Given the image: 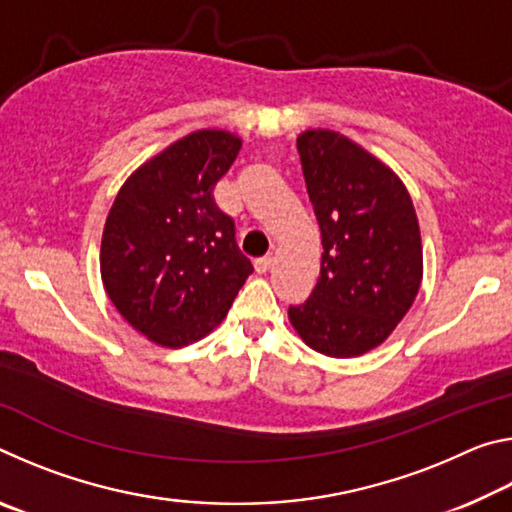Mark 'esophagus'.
I'll return each mask as SVG.
<instances>
[{"mask_svg":"<svg viewBox=\"0 0 512 512\" xmlns=\"http://www.w3.org/2000/svg\"><path fill=\"white\" fill-rule=\"evenodd\" d=\"M273 266V255H264V257H259V259H255V268H257V273H266L268 268Z\"/></svg>","mask_w":512,"mask_h":512,"instance_id":"1","label":"esophagus"}]
</instances>
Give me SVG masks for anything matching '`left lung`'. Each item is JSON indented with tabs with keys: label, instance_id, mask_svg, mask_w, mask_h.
<instances>
[{
	"label": "left lung",
	"instance_id": "8db88e82",
	"mask_svg": "<svg viewBox=\"0 0 512 512\" xmlns=\"http://www.w3.org/2000/svg\"><path fill=\"white\" fill-rule=\"evenodd\" d=\"M298 153L323 257L314 291L289 307V320L311 350L361 357L391 336L418 296V216L397 173L350 137L305 131Z\"/></svg>",
	"mask_w": 512,
	"mask_h": 512
}]
</instances>
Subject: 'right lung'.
Wrapping results in <instances>:
<instances>
[{
	"instance_id": "1",
	"label": "right lung",
	"mask_w": 512,
	"mask_h": 512,
	"mask_svg": "<svg viewBox=\"0 0 512 512\" xmlns=\"http://www.w3.org/2000/svg\"><path fill=\"white\" fill-rule=\"evenodd\" d=\"M241 140L205 128L153 155L121 185L101 237V280L117 311L164 348L201 341L253 273L214 185Z\"/></svg>"
}]
</instances>
